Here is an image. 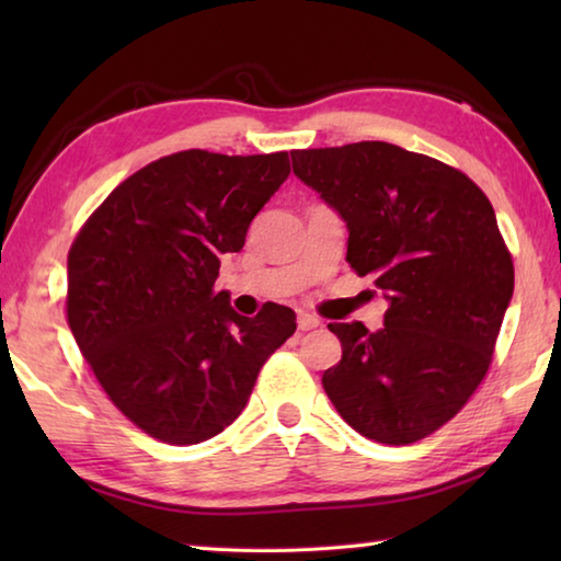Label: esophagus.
<instances>
[{"mask_svg":"<svg viewBox=\"0 0 561 561\" xmlns=\"http://www.w3.org/2000/svg\"><path fill=\"white\" fill-rule=\"evenodd\" d=\"M299 329L301 331H311V329H317L319 327V319L314 317V314H307V311H299Z\"/></svg>","mask_w":561,"mask_h":561,"instance_id":"1","label":"esophagus"}]
</instances>
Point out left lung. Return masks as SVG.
Instances as JSON below:
<instances>
[{
    "instance_id": "8db88e82",
    "label": "left lung",
    "mask_w": 561,
    "mask_h": 561,
    "mask_svg": "<svg viewBox=\"0 0 561 561\" xmlns=\"http://www.w3.org/2000/svg\"><path fill=\"white\" fill-rule=\"evenodd\" d=\"M291 168L346 222V262L388 301L378 331L329 324L341 360L324 391L366 438L421 440L485 378L510 307L515 270L495 210L460 170L383 140L291 150Z\"/></svg>"
}]
</instances>
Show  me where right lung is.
<instances>
[{
    "mask_svg": "<svg viewBox=\"0 0 561 561\" xmlns=\"http://www.w3.org/2000/svg\"><path fill=\"white\" fill-rule=\"evenodd\" d=\"M289 178V156L183 150L113 190L69 252L71 334L113 405L153 438L222 433L264 360L297 331L289 307L254 319L215 294L220 257Z\"/></svg>",
    "mask_w": 561,
    "mask_h": 561,
    "instance_id": "1",
    "label": "right lung"
}]
</instances>
